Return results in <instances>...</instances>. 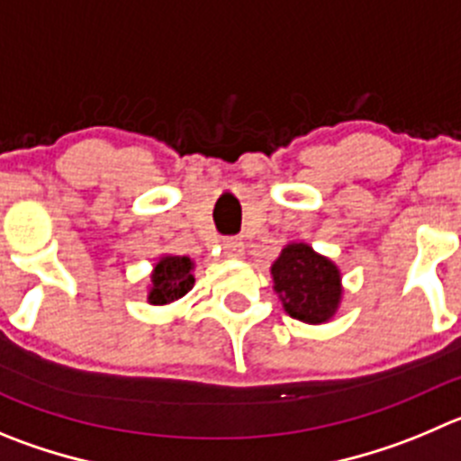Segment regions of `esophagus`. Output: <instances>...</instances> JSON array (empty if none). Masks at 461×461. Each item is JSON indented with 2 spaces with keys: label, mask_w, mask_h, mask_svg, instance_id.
Segmentation results:
<instances>
[{
  "label": "esophagus",
  "mask_w": 461,
  "mask_h": 461,
  "mask_svg": "<svg viewBox=\"0 0 461 461\" xmlns=\"http://www.w3.org/2000/svg\"><path fill=\"white\" fill-rule=\"evenodd\" d=\"M222 252H225V257H230V259H240V257L245 255V245L240 239H225L222 240Z\"/></svg>",
  "instance_id": "esophagus-1"
}]
</instances>
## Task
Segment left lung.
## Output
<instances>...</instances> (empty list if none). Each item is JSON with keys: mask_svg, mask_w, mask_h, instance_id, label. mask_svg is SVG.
Listing matches in <instances>:
<instances>
[{"mask_svg": "<svg viewBox=\"0 0 461 461\" xmlns=\"http://www.w3.org/2000/svg\"><path fill=\"white\" fill-rule=\"evenodd\" d=\"M270 277L284 312L295 321L321 325L332 321L341 304V270L309 243L284 245L270 266Z\"/></svg>", "mask_w": 461, "mask_h": 461, "instance_id": "1", "label": "left lung"}]
</instances>
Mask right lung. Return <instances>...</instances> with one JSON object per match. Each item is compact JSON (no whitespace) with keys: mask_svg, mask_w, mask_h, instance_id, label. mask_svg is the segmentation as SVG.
<instances>
[{"mask_svg":"<svg viewBox=\"0 0 461 461\" xmlns=\"http://www.w3.org/2000/svg\"><path fill=\"white\" fill-rule=\"evenodd\" d=\"M193 270H195V261L191 257L163 255L149 275L148 303L154 307H163V304L184 298L195 284Z\"/></svg>","mask_w":461,"mask_h":461,"instance_id":"1","label":"right lung"}]
</instances>
